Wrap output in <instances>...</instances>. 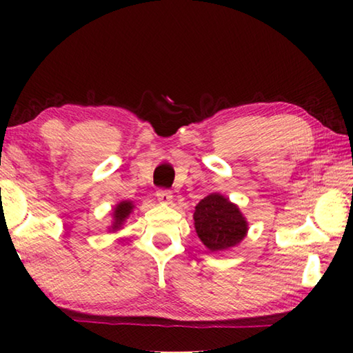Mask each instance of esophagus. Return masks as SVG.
<instances>
[{
	"mask_svg": "<svg viewBox=\"0 0 353 353\" xmlns=\"http://www.w3.org/2000/svg\"><path fill=\"white\" fill-rule=\"evenodd\" d=\"M157 199L160 204H172V193L170 190H159L157 191Z\"/></svg>",
	"mask_w": 353,
	"mask_h": 353,
	"instance_id": "1",
	"label": "esophagus"
}]
</instances>
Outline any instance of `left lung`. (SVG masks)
<instances>
[{
  "label": "left lung",
  "instance_id": "1",
  "mask_svg": "<svg viewBox=\"0 0 353 353\" xmlns=\"http://www.w3.org/2000/svg\"><path fill=\"white\" fill-rule=\"evenodd\" d=\"M193 219L196 234L210 252H224L238 246L249 230L240 207L219 193L205 196L194 207Z\"/></svg>",
  "mask_w": 353,
  "mask_h": 353
}]
</instances>
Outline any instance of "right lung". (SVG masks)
Returning <instances> with one entry per match:
<instances>
[{"instance_id":"1","label":"right lung","mask_w":353,"mask_h":353,"mask_svg":"<svg viewBox=\"0 0 353 353\" xmlns=\"http://www.w3.org/2000/svg\"><path fill=\"white\" fill-rule=\"evenodd\" d=\"M134 201H121L112 208V224L109 225V232H118L129 219L130 213L134 212Z\"/></svg>"}]
</instances>
